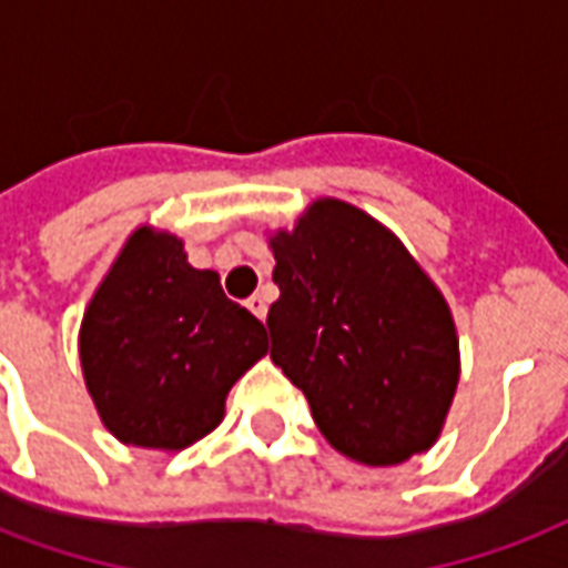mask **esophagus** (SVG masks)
Masks as SVG:
<instances>
[{"mask_svg":"<svg viewBox=\"0 0 568 568\" xmlns=\"http://www.w3.org/2000/svg\"><path fill=\"white\" fill-rule=\"evenodd\" d=\"M246 306H250L252 313H255L258 318L267 316V297H264V295H252L250 301H246Z\"/></svg>","mask_w":568,"mask_h":568,"instance_id":"obj_1","label":"esophagus"}]
</instances>
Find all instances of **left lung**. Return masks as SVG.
<instances>
[{
	"mask_svg": "<svg viewBox=\"0 0 568 568\" xmlns=\"http://www.w3.org/2000/svg\"><path fill=\"white\" fill-rule=\"evenodd\" d=\"M271 361L339 455L394 466L436 443L460 373L452 310L382 222L318 199L271 237Z\"/></svg>",
	"mask_w": 568,
	"mask_h": 568,
	"instance_id": "obj_1",
	"label": "left lung"
}]
</instances>
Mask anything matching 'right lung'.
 I'll return each instance as SVG.
<instances>
[{
  "label": "right lung",
  "instance_id": "1",
  "mask_svg": "<svg viewBox=\"0 0 568 568\" xmlns=\"http://www.w3.org/2000/svg\"><path fill=\"white\" fill-rule=\"evenodd\" d=\"M267 352L264 325L225 297L220 273L186 262L183 241L138 229L81 322V367L120 443L180 452L225 415L234 382Z\"/></svg>",
  "mask_w": 568,
  "mask_h": 568
}]
</instances>
